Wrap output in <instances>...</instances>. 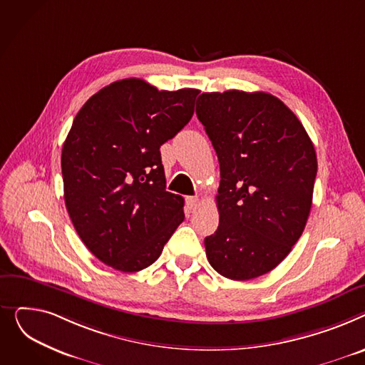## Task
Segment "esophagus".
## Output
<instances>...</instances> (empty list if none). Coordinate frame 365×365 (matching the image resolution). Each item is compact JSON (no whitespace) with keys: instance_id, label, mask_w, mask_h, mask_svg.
<instances>
[{"instance_id":"esophagus-1","label":"esophagus","mask_w":365,"mask_h":365,"mask_svg":"<svg viewBox=\"0 0 365 365\" xmlns=\"http://www.w3.org/2000/svg\"><path fill=\"white\" fill-rule=\"evenodd\" d=\"M185 205L188 210H195L199 206V197H195V196L185 197Z\"/></svg>"}]
</instances>
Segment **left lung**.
<instances>
[{
	"label": "left lung",
	"instance_id": "obj_1",
	"mask_svg": "<svg viewBox=\"0 0 365 365\" xmlns=\"http://www.w3.org/2000/svg\"><path fill=\"white\" fill-rule=\"evenodd\" d=\"M196 113L221 170L207 261L230 280H252L280 264L305 230L315 148L301 120L268 93H203Z\"/></svg>",
	"mask_w": 365,
	"mask_h": 365
}]
</instances>
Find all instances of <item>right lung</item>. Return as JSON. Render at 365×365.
I'll use <instances>...</instances> for the list:
<instances>
[{"label":"right lung","instance_id":"right-lung-1","mask_svg":"<svg viewBox=\"0 0 365 365\" xmlns=\"http://www.w3.org/2000/svg\"><path fill=\"white\" fill-rule=\"evenodd\" d=\"M199 93L122 79L75 116L61 150L64 203L103 264L122 272L150 267L184 221V199L166 191L160 145L190 122Z\"/></svg>","mask_w":365,"mask_h":365}]
</instances>
